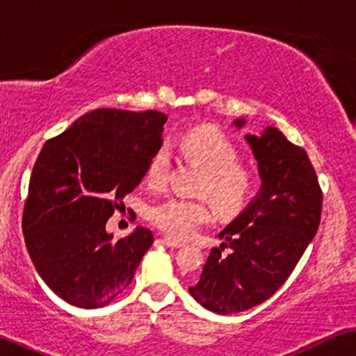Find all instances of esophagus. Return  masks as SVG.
Here are the masks:
<instances>
[{"mask_svg": "<svg viewBox=\"0 0 356 356\" xmlns=\"http://www.w3.org/2000/svg\"><path fill=\"white\" fill-rule=\"evenodd\" d=\"M161 241H163V243H164L165 245H168V248H182V245H184L182 241H177V239H174V238H169V236H165V238H163Z\"/></svg>", "mask_w": 356, "mask_h": 356, "instance_id": "obj_1", "label": "esophagus"}]
</instances>
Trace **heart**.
I'll return each instance as SVG.
<instances>
[{"mask_svg": "<svg viewBox=\"0 0 356 356\" xmlns=\"http://www.w3.org/2000/svg\"><path fill=\"white\" fill-rule=\"evenodd\" d=\"M179 151L203 172L200 192L211 198L222 215H236L254 193V177L239 164V151L233 141L211 127L188 130L175 143ZM169 156L156 151L146 169V181L158 187L165 181ZM149 221L177 239H187L210 221L211 208L203 200L170 197L149 208Z\"/></svg>", "mask_w": 356, "mask_h": 356, "instance_id": "obj_1", "label": "heart"}]
</instances>
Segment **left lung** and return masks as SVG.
<instances>
[{
	"label": "left lung",
	"instance_id": "left-lung-1",
	"mask_svg": "<svg viewBox=\"0 0 356 356\" xmlns=\"http://www.w3.org/2000/svg\"><path fill=\"white\" fill-rule=\"evenodd\" d=\"M236 129L244 118L233 122ZM257 161L260 188L218 234L203 272L188 293L216 314H234L268 300L295 270L317 233L322 192L306 151L278 129L245 135ZM225 247L229 254H222Z\"/></svg>",
	"mask_w": 356,
	"mask_h": 356
}]
</instances>
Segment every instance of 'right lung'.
Wrapping results in <instances>:
<instances>
[{
	"label": "right lung",
	"instance_id": "1",
	"mask_svg": "<svg viewBox=\"0 0 356 356\" xmlns=\"http://www.w3.org/2000/svg\"><path fill=\"white\" fill-rule=\"evenodd\" d=\"M165 120L156 111L97 108L42 148L22 233L42 280L70 305L94 309L111 302L153 244L146 227L113 241L106 225L163 146Z\"/></svg>",
	"mask_w": 356,
	"mask_h": 356
}]
</instances>
